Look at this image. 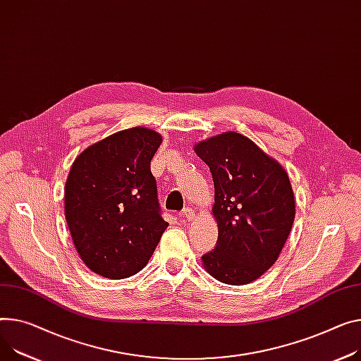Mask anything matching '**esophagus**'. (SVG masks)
I'll list each match as a JSON object with an SVG mask.
<instances>
[{
  "mask_svg": "<svg viewBox=\"0 0 361 361\" xmlns=\"http://www.w3.org/2000/svg\"><path fill=\"white\" fill-rule=\"evenodd\" d=\"M182 216L186 219V221H192L193 218H195V211H193L192 208H185L183 211H182Z\"/></svg>",
  "mask_w": 361,
  "mask_h": 361,
  "instance_id": "34e87169",
  "label": "esophagus"
}]
</instances>
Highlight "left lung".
Instances as JSON below:
<instances>
[{"instance_id":"obj_1","label":"left lung","mask_w":361,"mask_h":361,"mask_svg":"<svg viewBox=\"0 0 361 361\" xmlns=\"http://www.w3.org/2000/svg\"><path fill=\"white\" fill-rule=\"evenodd\" d=\"M209 166L218 240L205 270L227 285L252 283L279 257L295 219V198L282 164L245 135L227 131L200 142Z\"/></svg>"}]
</instances>
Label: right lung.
<instances>
[{"label": "right lung", "mask_w": 361, "mask_h": 361, "mask_svg": "<svg viewBox=\"0 0 361 361\" xmlns=\"http://www.w3.org/2000/svg\"><path fill=\"white\" fill-rule=\"evenodd\" d=\"M161 145L152 128L108 135L73 161L65 185V218L79 257L106 279L140 271L168 223L160 215L150 161Z\"/></svg>", "instance_id": "add662e5"}]
</instances>
